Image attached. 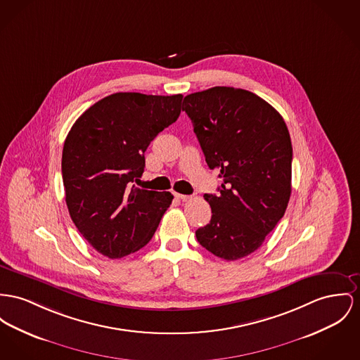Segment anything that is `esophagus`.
Masks as SVG:
<instances>
[{
    "label": "esophagus",
    "mask_w": 360,
    "mask_h": 360,
    "mask_svg": "<svg viewBox=\"0 0 360 360\" xmlns=\"http://www.w3.org/2000/svg\"><path fill=\"white\" fill-rule=\"evenodd\" d=\"M173 195H174V198L179 199V200H187V199L190 198L188 195H183V193H177V192H173Z\"/></svg>",
    "instance_id": "1"
}]
</instances>
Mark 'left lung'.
Listing matches in <instances>:
<instances>
[{
	"label": "left lung",
	"mask_w": 360,
	"mask_h": 360,
	"mask_svg": "<svg viewBox=\"0 0 360 360\" xmlns=\"http://www.w3.org/2000/svg\"><path fill=\"white\" fill-rule=\"evenodd\" d=\"M186 113L210 169L224 181L205 193L210 222L195 235L218 258L236 261L258 250L287 210L292 143L281 115L261 96L212 87L184 98Z\"/></svg>",
	"instance_id": "obj_1"
}]
</instances>
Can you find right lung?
<instances>
[{"mask_svg":"<svg viewBox=\"0 0 360 360\" xmlns=\"http://www.w3.org/2000/svg\"><path fill=\"white\" fill-rule=\"evenodd\" d=\"M183 96L116 93L90 106L64 142L61 172L73 224L117 259L144 247L173 195L135 187L151 141L179 119Z\"/></svg>","mask_w":360,"mask_h":360,"instance_id":"add662e5","label":"right lung"}]
</instances>
